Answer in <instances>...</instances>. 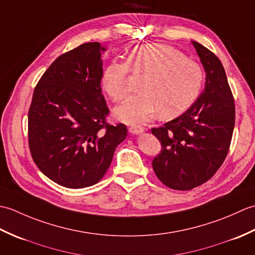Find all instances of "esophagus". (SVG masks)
Here are the masks:
<instances>
[{
    "label": "esophagus",
    "instance_id": "34e87169",
    "mask_svg": "<svg viewBox=\"0 0 255 255\" xmlns=\"http://www.w3.org/2000/svg\"><path fill=\"white\" fill-rule=\"evenodd\" d=\"M128 131L131 134H141L144 131V128L141 126H131Z\"/></svg>",
    "mask_w": 255,
    "mask_h": 255
}]
</instances>
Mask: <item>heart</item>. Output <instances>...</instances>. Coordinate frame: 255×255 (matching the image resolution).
Segmentation results:
<instances>
[{"mask_svg": "<svg viewBox=\"0 0 255 255\" xmlns=\"http://www.w3.org/2000/svg\"><path fill=\"white\" fill-rule=\"evenodd\" d=\"M129 68L144 77L139 84L141 92L115 110V115L128 124L147 122L158 113L163 118L180 115L197 99L204 82L202 67L176 48L142 45L128 53L127 63L113 60L103 72V89L114 102L128 94Z\"/></svg>", "mask_w": 255, "mask_h": 255, "instance_id": "heart-1", "label": "heart"}]
</instances>
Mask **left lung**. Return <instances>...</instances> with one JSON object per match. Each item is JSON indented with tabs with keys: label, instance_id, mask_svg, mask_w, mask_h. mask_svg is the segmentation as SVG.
Segmentation results:
<instances>
[{
	"label": "left lung",
	"instance_id": "8db88e82",
	"mask_svg": "<svg viewBox=\"0 0 255 255\" xmlns=\"http://www.w3.org/2000/svg\"><path fill=\"white\" fill-rule=\"evenodd\" d=\"M206 72L203 93L181 116L152 128L161 153L152 161L167 187L188 191L208 181L223 164L235 127V101L219 59L192 41Z\"/></svg>",
	"mask_w": 255,
	"mask_h": 255
}]
</instances>
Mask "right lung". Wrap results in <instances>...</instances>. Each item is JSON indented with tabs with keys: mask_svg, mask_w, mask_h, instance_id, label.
<instances>
[{
	"mask_svg": "<svg viewBox=\"0 0 255 255\" xmlns=\"http://www.w3.org/2000/svg\"><path fill=\"white\" fill-rule=\"evenodd\" d=\"M106 47L86 42L58 57L36 85L28 112L32 159L59 185H94L127 137L124 124L106 123L102 55Z\"/></svg>",
	"mask_w": 255,
	"mask_h": 255,
	"instance_id": "add662e5",
	"label": "right lung"
}]
</instances>
